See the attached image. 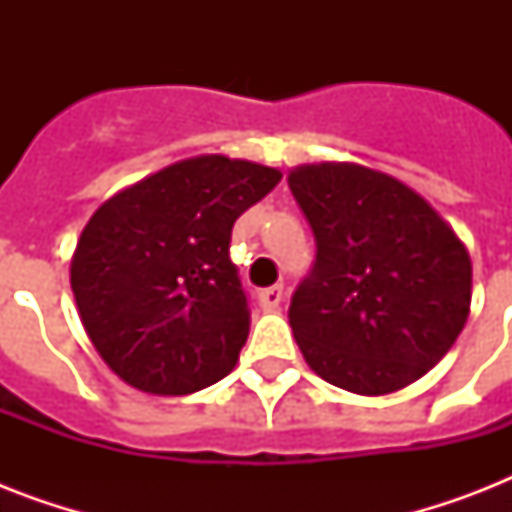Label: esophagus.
<instances>
[{"label":"esophagus","instance_id":"1","mask_svg":"<svg viewBox=\"0 0 512 512\" xmlns=\"http://www.w3.org/2000/svg\"><path fill=\"white\" fill-rule=\"evenodd\" d=\"M281 300H284V287L281 284H276V287H268L260 292V305H263V311H276L281 305Z\"/></svg>","mask_w":512,"mask_h":512}]
</instances>
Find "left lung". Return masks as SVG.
Segmentation results:
<instances>
[{"label":"left lung","instance_id":"obj_1","mask_svg":"<svg viewBox=\"0 0 512 512\" xmlns=\"http://www.w3.org/2000/svg\"><path fill=\"white\" fill-rule=\"evenodd\" d=\"M287 180L316 239V263L289 305L308 366L358 396L420 380L468 321L465 244L420 193L385 172L324 162Z\"/></svg>","mask_w":512,"mask_h":512}]
</instances>
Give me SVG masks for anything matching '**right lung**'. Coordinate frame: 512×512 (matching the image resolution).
I'll return each instance as SVG.
<instances>
[{
  "mask_svg": "<svg viewBox=\"0 0 512 512\" xmlns=\"http://www.w3.org/2000/svg\"><path fill=\"white\" fill-rule=\"evenodd\" d=\"M279 180L263 164L193 156L95 209L71 257V289L92 345L127 385L185 396L236 366L249 305L231 231Z\"/></svg>",
  "mask_w": 512,
  "mask_h": 512,
  "instance_id": "1",
  "label": "right lung"
}]
</instances>
